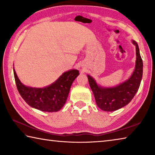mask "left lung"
Here are the masks:
<instances>
[{
	"label": "left lung",
	"instance_id": "1",
	"mask_svg": "<svg viewBox=\"0 0 155 155\" xmlns=\"http://www.w3.org/2000/svg\"><path fill=\"white\" fill-rule=\"evenodd\" d=\"M136 46V65L135 71L129 79L116 87L103 88L99 87L90 76H87L89 83L93 91L96 104L105 111H114L127 105L137 93L143 74V61L136 41H133Z\"/></svg>",
	"mask_w": 155,
	"mask_h": 155
}]
</instances>
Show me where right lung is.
I'll list each match as a JSON object with an SVG mask.
<instances>
[{"instance_id":"add662e5","label":"right lung","mask_w":155,"mask_h":155,"mask_svg":"<svg viewBox=\"0 0 155 155\" xmlns=\"http://www.w3.org/2000/svg\"><path fill=\"white\" fill-rule=\"evenodd\" d=\"M14 74L18 90L28 105L42 111L55 112L65 104L73 81L79 72L77 70L65 72L54 83L44 88L27 87L20 82L14 69Z\"/></svg>"}]
</instances>
